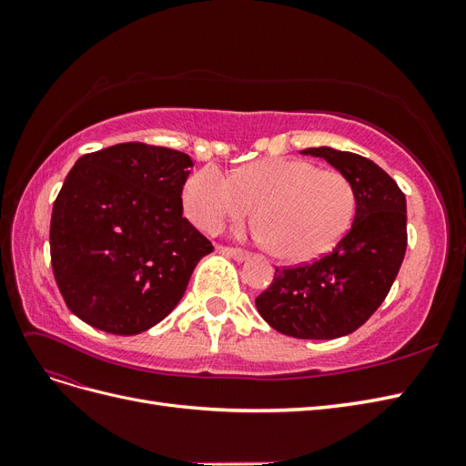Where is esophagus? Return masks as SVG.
<instances>
[{
  "label": "esophagus",
  "instance_id": "obj_1",
  "mask_svg": "<svg viewBox=\"0 0 466 466\" xmlns=\"http://www.w3.org/2000/svg\"><path fill=\"white\" fill-rule=\"evenodd\" d=\"M219 252L225 257H229L237 262H243L248 258V252L247 250H241V248H233V247H219Z\"/></svg>",
  "mask_w": 466,
  "mask_h": 466
}]
</instances>
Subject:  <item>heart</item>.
<instances>
[{"label":"heart","instance_id":"obj_1","mask_svg":"<svg viewBox=\"0 0 466 466\" xmlns=\"http://www.w3.org/2000/svg\"><path fill=\"white\" fill-rule=\"evenodd\" d=\"M188 218L204 231L247 218L257 208L258 241L286 260H309L330 250L351 223L356 194L348 178L298 159H264L231 177L208 165L185 187Z\"/></svg>","mask_w":466,"mask_h":466}]
</instances>
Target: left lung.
Returning a JSON list of instances; mask_svg holds the SVG:
<instances>
[{"label":"left lung","mask_w":466,"mask_h":466,"mask_svg":"<svg viewBox=\"0 0 466 466\" xmlns=\"http://www.w3.org/2000/svg\"><path fill=\"white\" fill-rule=\"evenodd\" d=\"M348 178L356 218L329 255L293 268H276L274 281L257 298L260 317L281 334L332 340L358 330L397 278L406 252V198L371 159L332 147H309Z\"/></svg>","instance_id":"1"}]
</instances>
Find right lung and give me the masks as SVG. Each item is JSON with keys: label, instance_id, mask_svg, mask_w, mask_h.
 Returning a JSON list of instances; mask_svg holds the SVG:
<instances>
[{"label": "right lung", "instance_id": "right-lung-1", "mask_svg": "<svg viewBox=\"0 0 466 466\" xmlns=\"http://www.w3.org/2000/svg\"><path fill=\"white\" fill-rule=\"evenodd\" d=\"M187 153L118 144L79 157L52 208L56 284L76 317L132 336L182 299L196 264L214 247L182 218Z\"/></svg>", "mask_w": 466, "mask_h": 466}]
</instances>
